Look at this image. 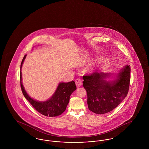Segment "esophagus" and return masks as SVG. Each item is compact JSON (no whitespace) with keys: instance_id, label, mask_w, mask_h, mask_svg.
I'll use <instances>...</instances> for the list:
<instances>
[{"instance_id":"obj_1","label":"esophagus","mask_w":149,"mask_h":149,"mask_svg":"<svg viewBox=\"0 0 149 149\" xmlns=\"http://www.w3.org/2000/svg\"><path fill=\"white\" fill-rule=\"evenodd\" d=\"M75 84H76V86H77V88L80 87V86H81V85L83 84L82 81L80 79H75Z\"/></svg>"}]
</instances>
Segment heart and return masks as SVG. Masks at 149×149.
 I'll use <instances>...</instances> for the list:
<instances>
[{
	"label": "heart",
	"instance_id": "heart-1",
	"mask_svg": "<svg viewBox=\"0 0 149 149\" xmlns=\"http://www.w3.org/2000/svg\"><path fill=\"white\" fill-rule=\"evenodd\" d=\"M96 65L94 63H91L87 65L84 68V71L85 72L93 73L96 70Z\"/></svg>",
	"mask_w": 149,
	"mask_h": 149
}]
</instances>
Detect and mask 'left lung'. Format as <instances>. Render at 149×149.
<instances>
[{"label":"left lung","instance_id":"8db88e82","mask_svg":"<svg viewBox=\"0 0 149 149\" xmlns=\"http://www.w3.org/2000/svg\"><path fill=\"white\" fill-rule=\"evenodd\" d=\"M130 72V65H126L117 73L96 71L91 75L83 76L89 109L101 114L109 112L118 106L127 96ZM112 76L115 77L113 80H106Z\"/></svg>","mask_w":149,"mask_h":149}]
</instances>
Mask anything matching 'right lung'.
<instances>
[{"instance_id": "obj_1", "label": "right lung", "mask_w": 149, "mask_h": 149, "mask_svg": "<svg viewBox=\"0 0 149 149\" xmlns=\"http://www.w3.org/2000/svg\"><path fill=\"white\" fill-rule=\"evenodd\" d=\"M26 56L22 60L20 71V83L23 95L37 111L45 116L56 117L61 114L66 108L71 94L77 89L75 82L72 80L68 83H60L53 95L46 101L40 102L33 99L26 92L22 84L21 69Z\"/></svg>"}]
</instances>
